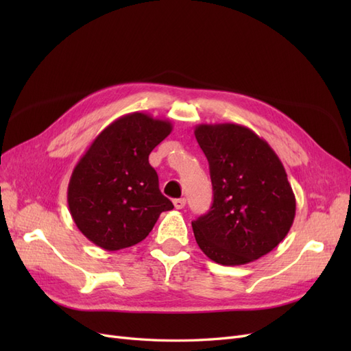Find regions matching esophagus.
I'll return each instance as SVG.
<instances>
[{"label":"esophagus","mask_w":351,"mask_h":351,"mask_svg":"<svg viewBox=\"0 0 351 351\" xmlns=\"http://www.w3.org/2000/svg\"><path fill=\"white\" fill-rule=\"evenodd\" d=\"M173 204L176 206V209H183L186 206V199L184 197H180V199H174Z\"/></svg>","instance_id":"34e87169"}]
</instances>
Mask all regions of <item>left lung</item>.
Masks as SVG:
<instances>
[{
    "mask_svg": "<svg viewBox=\"0 0 351 351\" xmlns=\"http://www.w3.org/2000/svg\"><path fill=\"white\" fill-rule=\"evenodd\" d=\"M208 162L214 202L192 222L200 250L236 267L269 253L289 234L295 197L278 155L247 127L222 123L195 127Z\"/></svg>",
    "mask_w": 351,
    "mask_h": 351,
    "instance_id": "1",
    "label": "left lung"
}]
</instances>
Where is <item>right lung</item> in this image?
Here are the masks:
<instances>
[{
  "instance_id": "1",
  "label": "right lung",
  "mask_w": 351,
  "mask_h": 351,
  "mask_svg": "<svg viewBox=\"0 0 351 351\" xmlns=\"http://www.w3.org/2000/svg\"><path fill=\"white\" fill-rule=\"evenodd\" d=\"M168 120L145 112L117 119L95 137L74 167L69 209L82 234L114 252L134 246L174 205L159 192L149 154L171 133Z\"/></svg>"
}]
</instances>
